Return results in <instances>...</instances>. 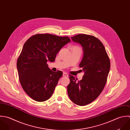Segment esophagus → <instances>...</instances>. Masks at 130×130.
I'll use <instances>...</instances> for the list:
<instances>
[{
    "mask_svg": "<svg viewBox=\"0 0 130 130\" xmlns=\"http://www.w3.org/2000/svg\"><path fill=\"white\" fill-rule=\"evenodd\" d=\"M63 77H68V74L66 73H63Z\"/></svg>",
    "mask_w": 130,
    "mask_h": 130,
    "instance_id": "1",
    "label": "esophagus"
}]
</instances>
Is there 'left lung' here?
<instances>
[{
    "label": "left lung",
    "mask_w": 130,
    "mask_h": 130,
    "mask_svg": "<svg viewBox=\"0 0 130 130\" xmlns=\"http://www.w3.org/2000/svg\"><path fill=\"white\" fill-rule=\"evenodd\" d=\"M71 38L83 47L84 56L79 67L85 73L80 81L69 75L68 93L75 104L85 106L94 101L103 91L110 70V60L103 44L96 37L82 34Z\"/></svg>",
    "instance_id": "8db88e82"
}]
</instances>
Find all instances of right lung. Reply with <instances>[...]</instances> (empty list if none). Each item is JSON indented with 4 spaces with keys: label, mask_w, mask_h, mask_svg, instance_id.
Instances as JSON below:
<instances>
[{
    "label": "right lung",
    "mask_w": 130,
    "mask_h": 130,
    "mask_svg": "<svg viewBox=\"0 0 130 130\" xmlns=\"http://www.w3.org/2000/svg\"><path fill=\"white\" fill-rule=\"evenodd\" d=\"M70 42L69 37L46 33L35 34L24 44L17 66L21 85L33 100L43 102L52 95L62 72L51 71L47 62H53L60 49Z\"/></svg>",
    "instance_id": "1"
}]
</instances>
